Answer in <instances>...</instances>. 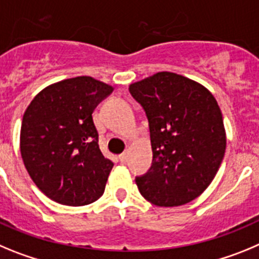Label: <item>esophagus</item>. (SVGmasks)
<instances>
[{
    "instance_id": "obj_1",
    "label": "esophagus",
    "mask_w": 259,
    "mask_h": 259,
    "mask_svg": "<svg viewBox=\"0 0 259 259\" xmlns=\"http://www.w3.org/2000/svg\"><path fill=\"white\" fill-rule=\"evenodd\" d=\"M118 158H120V161L122 162V164H125V162H127V160H129V152L125 151L124 153H121V155L118 156Z\"/></svg>"
}]
</instances>
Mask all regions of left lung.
<instances>
[{"mask_svg":"<svg viewBox=\"0 0 259 259\" xmlns=\"http://www.w3.org/2000/svg\"><path fill=\"white\" fill-rule=\"evenodd\" d=\"M130 94L150 124L152 166L135 183L157 206H179L200 196L226 151L221 108L204 85L173 72L130 83Z\"/></svg>","mask_w":259,"mask_h":259,"instance_id":"1","label":"left lung"}]
</instances>
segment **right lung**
Instances as JSON below:
<instances>
[{
    "label": "right lung",
    "mask_w": 259,
    "mask_h": 259,
    "mask_svg": "<svg viewBox=\"0 0 259 259\" xmlns=\"http://www.w3.org/2000/svg\"><path fill=\"white\" fill-rule=\"evenodd\" d=\"M113 86L90 76L51 83L23 115L20 153L28 174L49 199L82 206L103 195L113 162L98 144L95 107Z\"/></svg>",
    "instance_id": "1"
}]
</instances>
